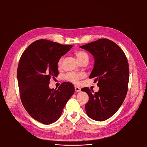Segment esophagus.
<instances>
[{
  "instance_id": "1",
  "label": "esophagus",
  "mask_w": 147,
  "mask_h": 147,
  "mask_svg": "<svg viewBox=\"0 0 147 147\" xmlns=\"http://www.w3.org/2000/svg\"><path fill=\"white\" fill-rule=\"evenodd\" d=\"M75 90H76V91H77V92H79V91H80V88H79V87L76 86L75 87Z\"/></svg>"
}]
</instances>
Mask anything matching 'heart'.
<instances>
[{
    "instance_id": "1",
    "label": "heart",
    "mask_w": 147,
    "mask_h": 147,
    "mask_svg": "<svg viewBox=\"0 0 147 147\" xmlns=\"http://www.w3.org/2000/svg\"><path fill=\"white\" fill-rule=\"evenodd\" d=\"M76 55L77 56V58L78 59V60L79 61L80 63H81L84 60H85L86 59H89V56L88 54H87L86 52L82 51H77L76 53ZM63 59V58H61L60 59H59L58 61V67H61ZM84 77V75L82 74H79V73H75V72H71V73H68L67 75H66L65 78L66 79L69 80V81L73 82L74 84H77L79 80Z\"/></svg>"
}]
</instances>
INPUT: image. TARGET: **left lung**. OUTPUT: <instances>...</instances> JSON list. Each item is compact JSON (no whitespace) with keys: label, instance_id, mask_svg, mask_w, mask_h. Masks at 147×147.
Listing matches in <instances>:
<instances>
[{"label":"left lung","instance_id":"8db88e82","mask_svg":"<svg viewBox=\"0 0 147 147\" xmlns=\"http://www.w3.org/2000/svg\"><path fill=\"white\" fill-rule=\"evenodd\" d=\"M94 58V67L89 79L94 78L99 87L98 92L88 88L89 101L85 105L87 115L92 120L104 121L114 115L124 100L127 92L129 65L124 53L113 41L101 38L80 46Z\"/></svg>","mask_w":147,"mask_h":147}]
</instances>
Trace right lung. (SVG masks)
Segmentation results:
<instances>
[{
	"mask_svg": "<svg viewBox=\"0 0 147 147\" xmlns=\"http://www.w3.org/2000/svg\"><path fill=\"white\" fill-rule=\"evenodd\" d=\"M72 45L38 40L22 54L17 70L21 100L33 119L44 124L56 122L75 92L73 84L62 83L58 89H50L51 77L58 75V64Z\"/></svg>",
	"mask_w": 147,
	"mask_h": 147,
	"instance_id": "add662e5",
	"label": "right lung"
}]
</instances>
